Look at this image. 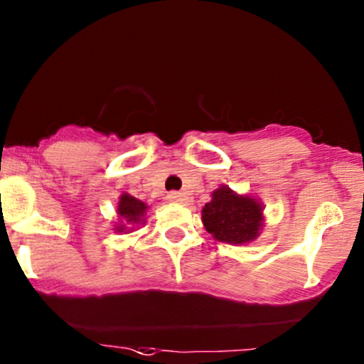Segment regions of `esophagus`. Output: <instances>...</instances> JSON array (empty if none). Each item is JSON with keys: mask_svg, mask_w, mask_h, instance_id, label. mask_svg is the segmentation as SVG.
I'll list each match as a JSON object with an SVG mask.
<instances>
[{"mask_svg": "<svg viewBox=\"0 0 364 364\" xmlns=\"http://www.w3.org/2000/svg\"><path fill=\"white\" fill-rule=\"evenodd\" d=\"M167 198H169V202H174V204H185L186 202V195L181 192H171L167 195Z\"/></svg>", "mask_w": 364, "mask_h": 364, "instance_id": "obj_1", "label": "esophagus"}]
</instances>
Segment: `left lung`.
<instances>
[{
    "instance_id": "8db88e82",
    "label": "left lung",
    "mask_w": 364,
    "mask_h": 364,
    "mask_svg": "<svg viewBox=\"0 0 364 364\" xmlns=\"http://www.w3.org/2000/svg\"><path fill=\"white\" fill-rule=\"evenodd\" d=\"M263 204L251 195L233 192L223 185L211 193L202 208V223L216 240L227 244H250L259 237L265 225Z\"/></svg>"
}]
</instances>
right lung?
I'll list each match as a JSON object with an SVG mask.
<instances>
[{
  "instance_id": "obj_1",
  "label": "right lung",
  "mask_w": 364,
  "mask_h": 364,
  "mask_svg": "<svg viewBox=\"0 0 364 364\" xmlns=\"http://www.w3.org/2000/svg\"><path fill=\"white\" fill-rule=\"evenodd\" d=\"M148 204L139 198L132 197L131 193H122L118 198L117 214L118 221H114L113 230L118 233H131L137 228V225L146 223Z\"/></svg>"
}]
</instances>
